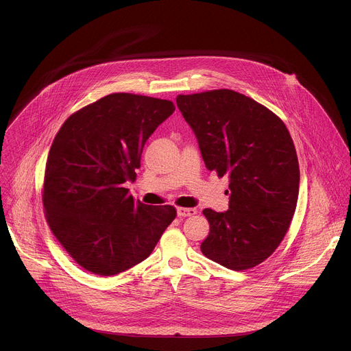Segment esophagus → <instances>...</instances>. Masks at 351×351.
Segmentation results:
<instances>
[{"instance_id":"1","label":"esophagus","mask_w":351,"mask_h":351,"mask_svg":"<svg viewBox=\"0 0 351 351\" xmlns=\"http://www.w3.org/2000/svg\"><path fill=\"white\" fill-rule=\"evenodd\" d=\"M197 214L195 208H186V207H179L178 208V215L180 218H186V217H193Z\"/></svg>"}]
</instances>
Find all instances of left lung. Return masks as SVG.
<instances>
[{
    "mask_svg": "<svg viewBox=\"0 0 351 351\" xmlns=\"http://www.w3.org/2000/svg\"><path fill=\"white\" fill-rule=\"evenodd\" d=\"M176 104L194 130L208 171L229 175V210L203 214L210 233L203 254L233 271L265 261L289 230L300 169L283 121L233 90L179 94Z\"/></svg>",
    "mask_w": 351,
    "mask_h": 351,
    "instance_id": "left-lung-1",
    "label": "left lung"
}]
</instances>
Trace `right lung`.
I'll list each match as a JSON object with an SVG mask.
<instances>
[{
  "label": "right lung",
  "mask_w": 351,
  "mask_h": 351,
  "mask_svg": "<svg viewBox=\"0 0 351 351\" xmlns=\"http://www.w3.org/2000/svg\"><path fill=\"white\" fill-rule=\"evenodd\" d=\"M175 111L169 99L112 93L73 112L45 162L47 223L76 264L112 276L145 260L168 225L172 206H145L123 187L136 179L147 138Z\"/></svg>",
  "instance_id": "add662e5"
}]
</instances>
